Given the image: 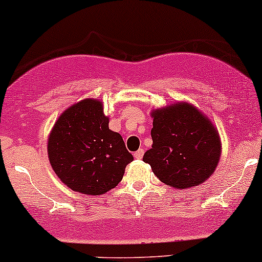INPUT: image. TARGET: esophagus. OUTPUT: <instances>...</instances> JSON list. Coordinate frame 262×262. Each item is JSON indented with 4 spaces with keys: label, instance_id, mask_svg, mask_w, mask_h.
<instances>
[{
    "label": "esophagus",
    "instance_id": "1",
    "mask_svg": "<svg viewBox=\"0 0 262 262\" xmlns=\"http://www.w3.org/2000/svg\"><path fill=\"white\" fill-rule=\"evenodd\" d=\"M144 152H145V150H144V149H139V150L137 151V152H134V157H135V159L140 160L141 157L144 156Z\"/></svg>",
    "mask_w": 262,
    "mask_h": 262
}]
</instances>
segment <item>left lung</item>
I'll return each instance as SVG.
<instances>
[{
  "mask_svg": "<svg viewBox=\"0 0 262 262\" xmlns=\"http://www.w3.org/2000/svg\"><path fill=\"white\" fill-rule=\"evenodd\" d=\"M152 147L143 161L162 183L177 189L196 187L215 172L221 141L212 123L189 103L152 112Z\"/></svg>",
  "mask_w": 262,
  "mask_h": 262,
  "instance_id": "8db88e82",
  "label": "left lung"
}]
</instances>
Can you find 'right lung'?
<instances>
[{
    "label": "right lung",
    "mask_w": 262,
    "mask_h": 262,
    "mask_svg": "<svg viewBox=\"0 0 262 262\" xmlns=\"http://www.w3.org/2000/svg\"><path fill=\"white\" fill-rule=\"evenodd\" d=\"M47 154L58 178L72 190L88 195L115 188L133 161L95 99L80 101L62 113L49 137Z\"/></svg>",
    "instance_id": "1"
}]
</instances>
